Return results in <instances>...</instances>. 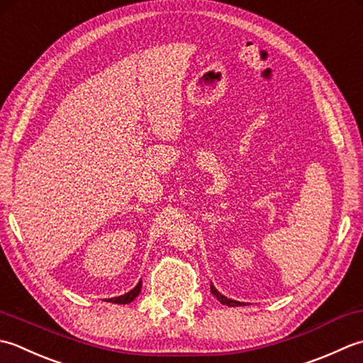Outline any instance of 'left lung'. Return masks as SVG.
Instances as JSON below:
<instances>
[{
  "mask_svg": "<svg viewBox=\"0 0 363 363\" xmlns=\"http://www.w3.org/2000/svg\"><path fill=\"white\" fill-rule=\"evenodd\" d=\"M210 290H211V293L216 296V299L220 302V304H224V306H228V307H238V306H242L240 301H233V299H228V298H225L224 294H220L216 288H214V285L211 284V286H210Z\"/></svg>",
  "mask_w": 363,
  "mask_h": 363,
  "instance_id": "8db88e82",
  "label": "left lung"
}]
</instances>
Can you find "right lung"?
<instances>
[{
    "instance_id": "obj_1",
    "label": "right lung",
    "mask_w": 363,
    "mask_h": 363,
    "mask_svg": "<svg viewBox=\"0 0 363 363\" xmlns=\"http://www.w3.org/2000/svg\"><path fill=\"white\" fill-rule=\"evenodd\" d=\"M140 286H143V282H138V285L133 288L131 291L125 293L122 296H117V298H111V299H108V302H113V304H130L131 301H135L139 296Z\"/></svg>"
}]
</instances>
